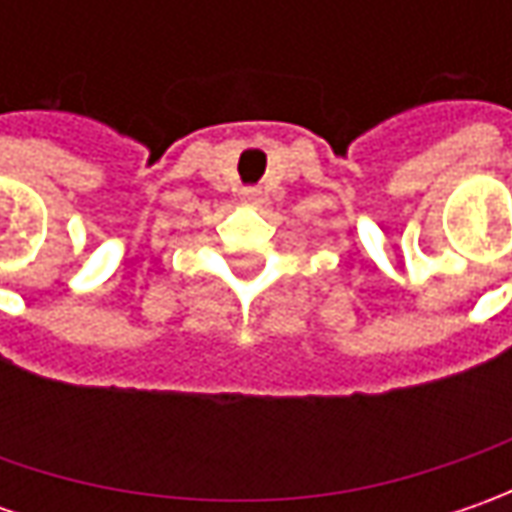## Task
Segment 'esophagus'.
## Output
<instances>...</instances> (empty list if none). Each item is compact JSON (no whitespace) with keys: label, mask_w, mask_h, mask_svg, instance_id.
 I'll list each match as a JSON object with an SVG mask.
<instances>
[{"label":"esophagus","mask_w":512,"mask_h":512,"mask_svg":"<svg viewBox=\"0 0 512 512\" xmlns=\"http://www.w3.org/2000/svg\"><path fill=\"white\" fill-rule=\"evenodd\" d=\"M256 199H259V190H245V202H250V205H253Z\"/></svg>","instance_id":"1"}]
</instances>
